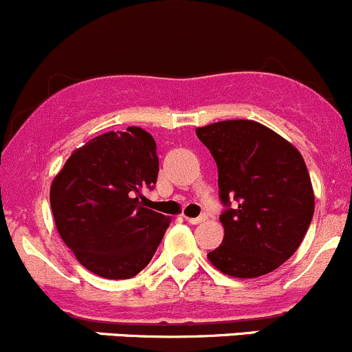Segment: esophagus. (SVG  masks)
Segmentation results:
<instances>
[{
    "label": "esophagus",
    "instance_id": "1",
    "mask_svg": "<svg viewBox=\"0 0 352 352\" xmlns=\"http://www.w3.org/2000/svg\"><path fill=\"white\" fill-rule=\"evenodd\" d=\"M186 218V221H189L190 225H199V223H202L206 219V216H197V218H189V216H184Z\"/></svg>",
    "mask_w": 352,
    "mask_h": 352
}]
</instances>
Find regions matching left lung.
<instances>
[{
	"label": "left lung",
	"instance_id": "left-lung-1",
	"mask_svg": "<svg viewBox=\"0 0 352 352\" xmlns=\"http://www.w3.org/2000/svg\"><path fill=\"white\" fill-rule=\"evenodd\" d=\"M196 134L218 165L226 208L219 216L225 239L208 258L233 278L269 274L298 250L314 218L303 156L255 120H221L197 127Z\"/></svg>",
	"mask_w": 352,
	"mask_h": 352
}]
</instances>
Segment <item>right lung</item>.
I'll use <instances>...</instances> for the list:
<instances>
[{
	"label": "right lung",
	"instance_id": "right-lung-1",
	"mask_svg": "<svg viewBox=\"0 0 352 352\" xmlns=\"http://www.w3.org/2000/svg\"><path fill=\"white\" fill-rule=\"evenodd\" d=\"M156 143L141 127L110 131L73 151L51 186L56 228L83 267L129 279L150 264L170 225L143 208L158 177Z\"/></svg>",
	"mask_w": 352,
	"mask_h": 352
}]
</instances>
